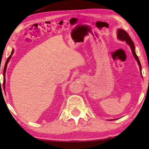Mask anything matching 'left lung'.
<instances>
[{
    "instance_id": "obj_1",
    "label": "left lung",
    "mask_w": 149,
    "mask_h": 149,
    "mask_svg": "<svg viewBox=\"0 0 149 149\" xmlns=\"http://www.w3.org/2000/svg\"><path fill=\"white\" fill-rule=\"evenodd\" d=\"M117 38H118V39L120 40L125 41V42L127 43L129 46L131 47V50H132V54H133L134 58L137 61V62L138 63V65L140 66V72H141V63L140 62V60H139V59H138V57L137 56L136 54L134 44V42H132V39L131 38V37L129 36L128 33L126 32V31H125L124 30H123V29H119L118 31H117Z\"/></svg>"
}]
</instances>
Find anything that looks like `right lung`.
Masks as SVG:
<instances>
[{
    "label": "right lung",
    "mask_w": 149,
    "mask_h": 149,
    "mask_svg": "<svg viewBox=\"0 0 149 149\" xmlns=\"http://www.w3.org/2000/svg\"><path fill=\"white\" fill-rule=\"evenodd\" d=\"M13 52H14V50L13 49L12 52H11V55L8 57V58L7 59V60H6V63H5V66H4V72H3V75H4V82H5V74H6V68H7V65H8V63L9 60H10V59H11V56H12V55H13Z\"/></svg>",
    "instance_id": "right-lung-1"
}]
</instances>
